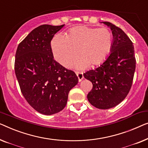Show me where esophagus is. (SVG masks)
<instances>
[{
	"label": "esophagus",
	"instance_id": "esophagus-1",
	"mask_svg": "<svg viewBox=\"0 0 148 148\" xmlns=\"http://www.w3.org/2000/svg\"><path fill=\"white\" fill-rule=\"evenodd\" d=\"M76 74L77 75V76H78V81H79V82H81L82 79L84 78V76H83V74L82 73V72H76Z\"/></svg>",
	"mask_w": 148,
	"mask_h": 148
}]
</instances>
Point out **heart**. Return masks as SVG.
<instances>
[{
	"label": "heart",
	"instance_id": "b5f03b06",
	"mask_svg": "<svg viewBox=\"0 0 148 148\" xmlns=\"http://www.w3.org/2000/svg\"><path fill=\"white\" fill-rule=\"evenodd\" d=\"M113 35L107 28L81 25L70 29L66 37L57 35L51 41V49L56 61L69 67L78 54L80 57L72 66L84 69L89 64L95 66L103 62L111 51Z\"/></svg>",
	"mask_w": 148,
	"mask_h": 148
}]
</instances>
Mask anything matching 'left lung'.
Masks as SVG:
<instances>
[{"label":"left lung","mask_w":148,"mask_h":148,"mask_svg":"<svg viewBox=\"0 0 148 148\" xmlns=\"http://www.w3.org/2000/svg\"><path fill=\"white\" fill-rule=\"evenodd\" d=\"M111 29L113 45L103 63L84 74L92 83L87 99L100 109H111L127 97L132 87L136 60L132 41L121 29L109 22H102Z\"/></svg>","instance_id":"1"}]
</instances>
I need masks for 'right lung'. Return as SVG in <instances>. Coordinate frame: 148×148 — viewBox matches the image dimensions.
<instances>
[{"instance_id":"1","label":"right lung","mask_w":148,"mask_h":148,"mask_svg":"<svg viewBox=\"0 0 148 148\" xmlns=\"http://www.w3.org/2000/svg\"><path fill=\"white\" fill-rule=\"evenodd\" d=\"M64 25H42L18 45L14 71L21 90L35 111L51 115L66 107L70 90L78 77L53 59L51 41Z\"/></svg>"}]
</instances>
